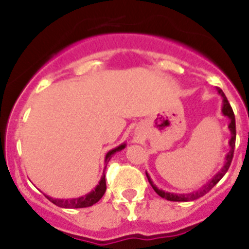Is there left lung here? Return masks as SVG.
<instances>
[{
    "label": "left lung",
    "mask_w": 249,
    "mask_h": 249,
    "mask_svg": "<svg viewBox=\"0 0 249 249\" xmlns=\"http://www.w3.org/2000/svg\"><path fill=\"white\" fill-rule=\"evenodd\" d=\"M217 91H218V93L221 94L222 102H223V105H222V113H223V116H226L227 118H230V124H228V129H230V132H231L230 152H228L227 156H226V162H224L223 167H222L218 172L215 173V175L211 178L210 181L207 182L206 184H203V186H202L199 190L193 191V192H191V193H172V192H166V191H163V190H160V188H158V187L153 183V181L151 179V177H149L148 173L146 172V176H147V178H148V182H149V184L152 186V188L155 190V192L157 193L158 196H160L162 198H166L167 201L188 202V201H195V199L199 198V197H202V196L206 195L207 192H210L213 187H214L215 184L221 181L222 177L226 175V172H227L228 168H230L231 162H232V158H233V152H234V146H236V120H234V113H233V109H232V107H231L230 102H228L227 97H226V94L223 93V91H222L221 89H217Z\"/></svg>",
    "instance_id": "8db88e82"
}]
</instances>
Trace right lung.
<instances>
[{"label":"right lung","instance_id":"right-lung-1","mask_svg":"<svg viewBox=\"0 0 249 249\" xmlns=\"http://www.w3.org/2000/svg\"><path fill=\"white\" fill-rule=\"evenodd\" d=\"M124 147H126V143H122L118 147H116V148L107 152V155H106L105 157L106 167H107V163L109 162L112 156H113L116 152L122 151ZM105 192H106V175L103 173V176L101 177L100 182H98V184L96 186V188L92 190L89 193H87L86 196H82V197H78V198L61 199V198H52V197L46 195L45 196L48 201H51L53 204H56V206L62 207V208H85V207H91L93 206L94 203H97V202L102 198V196L105 195Z\"/></svg>","mask_w":249,"mask_h":249}]
</instances>
